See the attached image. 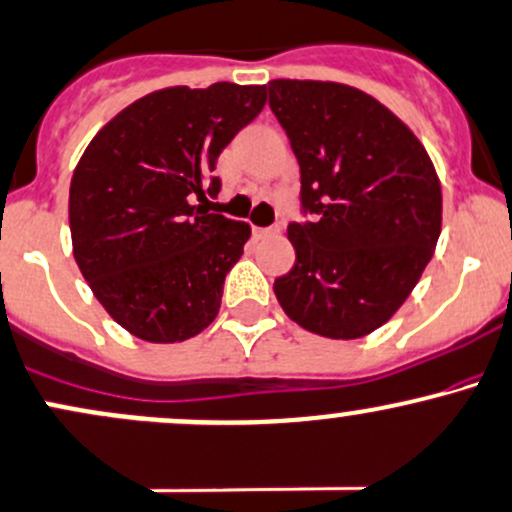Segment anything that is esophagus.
<instances>
[{
  "instance_id": "34e87169",
  "label": "esophagus",
  "mask_w": 512,
  "mask_h": 512,
  "mask_svg": "<svg viewBox=\"0 0 512 512\" xmlns=\"http://www.w3.org/2000/svg\"><path fill=\"white\" fill-rule=\"evenodd\" d=\"M252 233H255L257 240H265V238H274V235H279V228H252Z\"/></svg>"
}]
</instances>
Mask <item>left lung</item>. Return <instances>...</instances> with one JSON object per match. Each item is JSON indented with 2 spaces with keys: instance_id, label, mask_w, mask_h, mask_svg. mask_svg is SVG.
I'll return each mask as SVG.
<instances>
[{
  "instance_id": "1",
  "label": "left lung",
  "mask_w": 512,
  "mask_h": 512,
  "mask_svg": "<svg viewBox=\"0 0 512 512\" xmlns=\"http://www.w3.org/2000/svg\"><path fill=\"white\" fill-rule=\"evenodd\" d=\"M269 106L301 167L296 250L274 279L284 313L308 333L355 340L411 296L442 230V189L428 150L391 109L340 82L272 80Z\"/></svg>"
}]
</instances>
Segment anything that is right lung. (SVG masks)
<instances>
[{
  "label": "right lung",
  "mask_w": 512,
  "mask_h": 512,
  "mask_svg": "<svg viewBox=\"0 0 512 512\" xmlns=\"http://www.w3.org/2000/svg\"><path fill=\"white\" fill-rule=\"evenodd\" d=\"M265 101L262 84L157 89L119 111L77 162L72 255L106 313L136 338L182 342L218 316L250 226L196 201L218 194V155Z\"/></svg>",
  "instance_id": "right-lung-1"
}]
</instances>
